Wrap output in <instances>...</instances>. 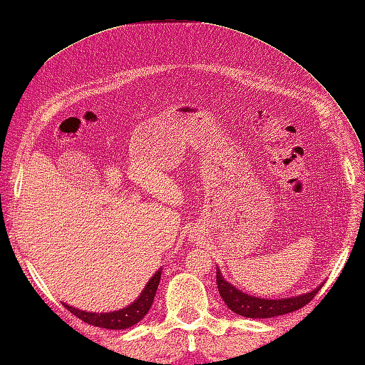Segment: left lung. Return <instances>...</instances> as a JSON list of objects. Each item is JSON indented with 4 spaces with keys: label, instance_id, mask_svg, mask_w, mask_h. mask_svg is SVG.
I'll return each mask as SVG.
<instances>
[{
    "label": "left lung",
    "instance_id": "1",
    "mask_svg": "<svg viewBox=\"0 0 365 365\" xmlns=\"http://www.w3.org/2000/svg\"><path fill=\"white\" fill-rule=\"evenodd\" d=\"M216 284H218V292L221 294L222 301L226 302L227 307L232 312H235L247 319H271V317L284 315L298 311L307 302H311L322 287H317L312 292L299 294V297L293 298H282V299H265L257 298L252 294L243 293L242 290L235 289L234 285L229 284L226 279L222 277L220 269H216Z\"/></svg>",
    "mask_w": 365,
    "mask_h": 365
}]
</instances>
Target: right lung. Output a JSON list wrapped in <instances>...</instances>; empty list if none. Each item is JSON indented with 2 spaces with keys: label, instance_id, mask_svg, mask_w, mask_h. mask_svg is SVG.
Masks as SVG:
<instances>
[{
  "label": "right lung",
  "instance_id": "add662e5",
  "mask_svg": "<svg viewBox=\"0 0 365 365\" xmlns=\"http://www.w3.org/2000/svg\"><path fill=\"white\" fill-rule=\"evenodd\" d=\"M160 277H161V269H158L155 273L150 281L147 282L144 287L143 293L139 294V298L131 302V304L125 309H120V311H114V312H86V311H80V309H75L68 304H64L67 311H71L75 317H78L80 320L84 323L92 324V327H98V328H105V329H127L130 327H133L138 322H141L145 314L149 312V309L153 302L155 293H157L158 284H160Z\"/></svg>",
  "mask_w": 365,
  "mask_h": 365
}]
</instances>
